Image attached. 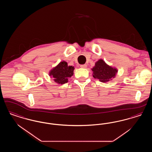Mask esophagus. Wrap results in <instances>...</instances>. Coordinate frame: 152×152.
Instances as JSON below:
<instances>
[{"label": "esophagus", "instance_id": "obj_1", "mask_svg": "<svg viewBox=\"0 0 152 152\" xmlns=\"http://www.w3.org/2000/svg\"><path fill=\"white\" fill-rule=\"evenodd\" d=\"M80 67L82 68H86L87 67V65L86 64H83L80 65Z\"/></svg>", "mask_w": 152, "mask_h": 152}]
</instances>
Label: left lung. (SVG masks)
I'll use <instances>...</instances> for the list:
<instances>
[{
    "instance_id": "obj_1",
    "label": "left lung",
    "mask_w": 152,
    "mask_h": 152,
    "mask_svg": "<svg viewBox=\"0 0 152 152\" xmlns=\"http://www.w3.org/2000/svg\"><path fill=\"white\" fill-rule=\"evenodd\" d=\"M92 70L93 71V77L102 83L108 82L115 78L118 71L116 68L108 65L102 59L96 62Z\"/></svg>"
}]
</instances>
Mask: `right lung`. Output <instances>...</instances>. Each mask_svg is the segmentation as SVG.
Masks as SVG:
<instances>
[{
  "instance_id": "obj_1",
  "label": "right lung",
  "mask_w": 152,
  "mask_h": 152,
  "mask_svg": "<svg viewBox=\"0 0 152 152\" xmlns=\"http://www.w3.org/2000/svg\"><path fill=\"white\" fill-rule=\"evenodd\" d=\"M74 66H68L65 61H61L57 66L52 69L49 75L58 84H63L68 82V80L72 76Z\"/></svg>"
}]
</instances>
